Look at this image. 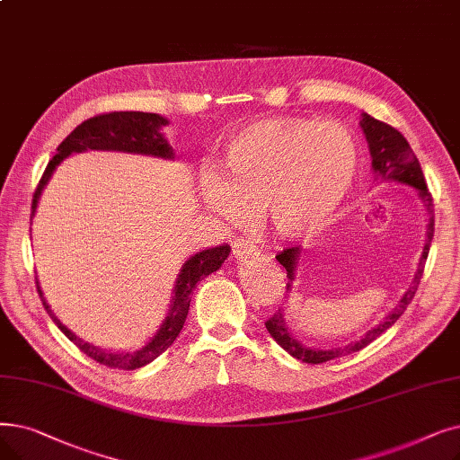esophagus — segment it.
I'll use <instances>...</instances> for the list:
<instances>
[{
	"label": "esophagus",
	"instance_id": "obj_1",
	"mask_svg": "<svg viewBox=\"0 0 460 460\" xmlns=\"http://www.w3.org/2000/svg\"><path fill=\"white\" fill-rule=\"evenodd\" d=\"M233 255L236 257V259H246V257H252V255H255L257 252H255V246L253 244H250V243H246L244 238H236V241L233 243Z\"/></svg>",
	"mask_w": 460,
	"mask_h": 460
}]
</instances>
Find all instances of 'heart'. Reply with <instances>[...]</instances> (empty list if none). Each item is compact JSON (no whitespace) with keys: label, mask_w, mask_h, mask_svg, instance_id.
I'll return each instance as SVG.
<instances>
[{"label":"heart","mask_w":460,"mask_h":460,"mask_svg":"<svg viewBox=\"0 0 460 460\" xmlns=\"http://www.w3.org/2000/svg\"><path fill=\"white\" fill-rule=\"evenodd\" d=\"M357 146L338 124L305 118L257 122L236 133L207 176V207L231 224L265 210L282 241L323 231L341 212L357 178Z\"/></svg>","instance_id":"obj_1"}]
</instances>
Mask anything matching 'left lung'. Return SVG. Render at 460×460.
<instances>
[{"label": "left lung", "mask_w": 460, "mask_h": 460, "mask_svg": "<svg viewBox=\"0 0 460 460\" xmlns=\"http://www.w3.org/2000/svg\"><path fill=\"white\" fill-rule=\"evenodd\" d=\"M361 128L363 133L368 141V150H370V157H372V174L374 181H391V182H401L404 186H411L417 190L419 197L423 199L427 214H429V226H427V243L421 253V259H419V267L415 272V278L411 286L408 288V291L404 293V296L387 315L384 322H379L374 329H370L365 336L357 338L353 342H348L344 346L338 348H329V349H317V348H306L296 338L289 332V327L286 325V317H284V310L278 308V312L269 317L265 322L267 331L270 332V336L274 341L282 346L291 357L298 358V361L308 363V365H322L327 361H332V358L349 355L353 351H358L367 348L370 342H374L376 338L385 332L389 327H393L396 323V319L404 314V310L408 308V305L411 303V298L417 291L419 282H421V276L425 270V261L429 257V250H430V243L434 236V205H432V195L427 188L425 176L421 171V165H419L417 157L413 154V150L410 148L408 141L404 138V135L391 128L385 122H379V119L372 118L370 114H363L361 119ZM301 255V248L293 246V248H286L284 252H279L276 255V259L279 261L288 272L289 282L295 279V267H296V259ZM289 284H288V291H289Z\"/></svg>", "instance_id": "1"}]
</instances>
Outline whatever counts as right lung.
Instances as JSON below:
<instances>
[{
  "label": "right lung",
  "instance_id": "right-lung-1",
  "mask_svg": "<svg viewBox=\"0 0 460 460\" xmlns=\"http://www.w3.org/2000/svg\"><path fill=\"white\" fill-rule=\"evenodd\" d=\"M167 118L154 114V112H135V111H119V112H105V114H97L93 118L84 119L81 126H76L66 138L64 143L58 146V154L50 159L41 181L37 184V190L33 193V201H31V217L35 214L39 197H41L43 188L50 181V176L54 169L62 164V159L71 155L73 152H84V150H118V152H131V154H146V155H155V157H165L172 159V148L169 146L167 138L162 133V128L167 126ZM231 248L229 244L224 246H216L208 248L203 252H197L191 255L188 261L184 263L181 274L176 278V286H174V295H172V303L171 310L165 317L164 325L159 327V331L150 338L145 348L137 349L133 353H119V351H105L102 348L90 346L83 342L81 338H76L62 322L54 315L50 310L49 303L45 301L43 291L37 284L39 296H41L43 306L52 317V322L58 325V329L62 331L69 341L81 349L86 357L93 358L95 363L105 365L109 368H118V370H135L141 368L148 363H152L155 357L162 355L174 341L176 336L181 334L190 303H191V293L195 286L201 282V279L212 272H216L222 263L227 259Z\"/></svg>",
  "mask_w": 460,
  "mask_h": 460
}]
</instances>
